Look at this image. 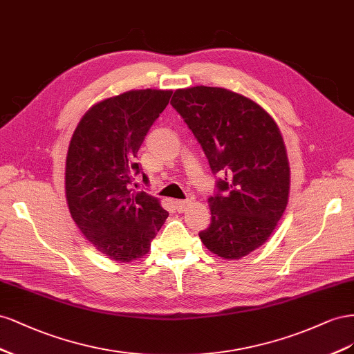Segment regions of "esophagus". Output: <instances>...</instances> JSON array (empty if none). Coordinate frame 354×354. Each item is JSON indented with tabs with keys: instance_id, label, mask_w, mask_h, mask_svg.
I'll list each match as a JSON object with an SVG mask.
<instances>
[{
	"instance_id": "1",
	"label": "esophagus",
	"mask_w": 354,
	"mask_h": 354,
	"mask_svg": "<svg viewBox=\"0 0 354 354\" xmlns=\"http://www.w3.org/2000/svg\"><path fill=\"white\" fill-rule=\"evenodd\" d=\"M189 206V200H176L175 201V207L178 212H185Z\"/></svg>"
}]
</instances>
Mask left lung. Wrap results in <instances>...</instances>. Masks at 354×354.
I'll list each match as a JSON object with an SVG mask.
<instances>
[{"instance_id": "8db88e82", "label": "left lung", "mask_w": 354, "mask_h": 354, "mask_svg": "<svg viewBox=\"0 0 354 354\" xmlns=\"http://www.w3.org/2000/svg\"><path fill=\"white\" fill-rule=\"evenodd\" d=\"M207 157L216 180L203 245L225 259L262 246L283 215L290 171L283 138L267 111L221 87L179 88L170 100Z\"/></svg>"}]
</instances>
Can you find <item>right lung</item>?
Instances as JSON below:
<instances>
[{
  "instance_id": "right-lung-1",
  "label": "right lung",
  "mask_w": 354,
  "mask_h": 354,
  "mask_svg": "<svg viewBox=\"0 0 354 354\" xmlns=\"http://www.w3.org/2000/svg\"><path fill=\"white\" fill-rule=\"evenodd\" d=\"M171 93L145 88L105 99L87 111L71 139L65 169L71 216L90 243L114 261L148 254L169 216L156 197L135 193L130 184L142 171L138 151Z\"/></svg>"
}]
</instances>
